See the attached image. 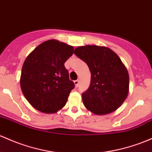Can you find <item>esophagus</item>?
Returning <instances> with one entry per match:
<instances>
[{"mask_svg": "<svg viewBox=\"0 0 152 152\" xmlns=\"http://www.w3.org/2000/svg\"><path fill=\"white\" fill-rule=\"evenodd\" d=\"M73 83H74V84H75V86H76V87H78V86H79V80H75V81H73Z\"/></svg>", "mask_w": 152, "mask_h": 152, "instance_id": "34e87169", "label": "esophagus"}]
</instances>
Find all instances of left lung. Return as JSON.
I'll return each instance as SVG.
<instances>
[{"label":"left lung","instance_id":"obj_1","mask_svg":"<svg viewBox=\"0 0 152 152\" xmlns=\"http://www.w3.org/2000/svg\"><path fill=\"white\" fill-rule=\"evenodd\" d=\"M74 54L88 65L91 75L89 89L82 94L85 107L96 115L115 111L129 91V75L121 58L110 48L96 45L78 47Z\"/></svg>","mask_w":152,"mask_h":152}]
</instances>
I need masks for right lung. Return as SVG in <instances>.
<instances>
[{
    "mask_svg": "<svg viewBox=\"0 0 152 152\" xmlns=\"http://www.w3.org/2000/svg\"><path fill=\"white\" fill-rule=\"evenodd\" d=\"M74 48L56 39L39 45L25 59L20 85L29 104L38 111L55 113L66 105L74 83L64 63Z\"/></svg>",
    "mask_w": 152,
    "mask_h": 152,
    "instance_id": "add662e5",
    "label": "right lung"
}]
</instances>
